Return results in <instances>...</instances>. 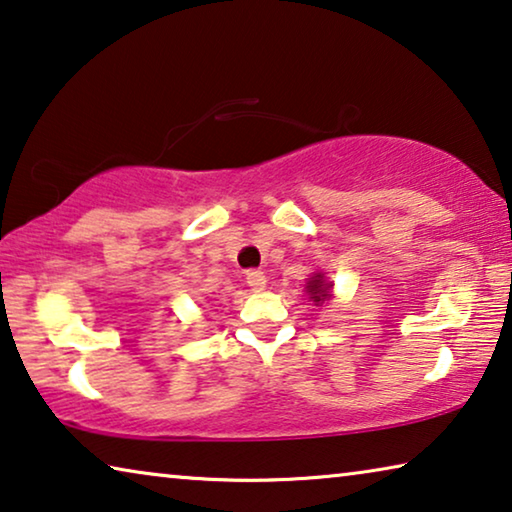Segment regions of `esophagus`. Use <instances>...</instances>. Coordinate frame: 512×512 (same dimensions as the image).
Listing matches in <instances>:
<instances>
[{
    "label": "esophagus",
    "mask_w": 512,
    "mask_h": 512,
    "mask_svg": "<svg viewBox=\"0 0 512 512\" xmlns=\"http://www.w3.org/2000/svg\"><path fill=\"white\" fill-rule=\"evenodd\" d=\"M247 283H249L251 290H265V283H267L265 272H261V270L247 272Z\"/></svg>",
    "instance_id": "obj_1"
}]
</instances>
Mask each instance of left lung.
Listing matches in <instances>:
<instances>
[{"label":"left lung","instance_id":"left-lung-1","mask_svg":"<svg viewBox=\"0 0 512 512\" xmlns=\"http://www.w3.org/2000/svg\"><path fill=\"white\" fill-rule=\"evenodd\" d=\"M332 281L325 279V274L322 272H316L313 277L306 281V293H309V297L316 304H322V302H329L332 300Z\"/></svg>","mask_w":512,"mask_h":512}]
</instances>
